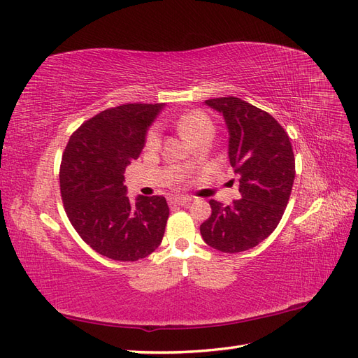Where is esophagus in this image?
Masks as SVG:
<instances>
[{"label": "esophagus", "instance_id": "obj_1", "mask_svg": "<svg viewBox=\"0 0 358 358\" xmlns=\"http://www.w3.org/2000/svg\"><path fill=\"white\" fill-rule=\"evenodd\" d=\"M171 203L173 204H176V206H188L189 203H191V197H188V196H180V197H173V200H171Z\"/></svg>", "mask_w": 358, "mask_h": 358}]
</instances>
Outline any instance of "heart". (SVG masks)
<instances>
[{
    "mask_svg": "<svg viewBox=\"0 0 358 358\" xmlns=\"http://www.w3.org/2000/svg\"><path fill=\"white\" fill-rule=\"evenodd\" d=\"M178 125L182 134L192 140V142H196V140L206 134H213V124L210 121V117L200 110H192L187 115H183L178 121ZM159 140L161 133L158 127H152L146 134L145 146L148 149H155L159 145ZM187 166H191V161L187 162Z\"/></svg>",
    "mask_w": 358,
    "mask_h": 358,
    "instance_id": "heart-1",
    "label": "heart"
}]
</instances>
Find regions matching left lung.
<instances>
[{"instance_id": "1", "label": "left lung", "mask_w": 358, "mask_h": 358, "mask_svg": "<svg viewBox=\"0 0 358 358\" xmlns=\"http://www.w3.org/2000/svg\"><path fill=\"white\" fill-rule=\"evenodd\" d=\"M229 128V158L239 178V200H210L212 215L200 225L203 241L221 252H243L273 233L289 200L296 161L276 119L236 96L206 100Z\"/></svg>"}]
</instances>
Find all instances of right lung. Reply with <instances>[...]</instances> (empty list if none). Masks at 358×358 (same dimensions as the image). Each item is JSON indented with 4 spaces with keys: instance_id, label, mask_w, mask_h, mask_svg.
<instances>
[{
    "instance_id": "right-lung-1",
    "label": "right lung",
    "mask_w": 358,
    "mask_h": 358,
    "mask_svg": "<svg viewBox=\"0 0 358 358\" xmlns=\"http://www.w3.org/2000/svg\"><path fill=\"white\" fill-rule=\"evenodd\" d=\"M164 103L122 104L79 127L64 150L59 187L74 230L95 252L137 262L159 246L169 220L164 197H127L125 169L142 154Z\"/></svg>"
}]
</instances>
